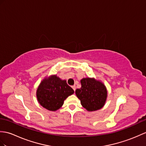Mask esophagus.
<instances>
[{"mask_svg":"<svg viewBox=\"0 0 146 146\" xmlns=\"http://www.w3.org/2000/svg\"><path fill=\"white\" fill-rule=\"evenodd\" d=\"M72 88L73 89L74 91H75V90H76V86H72Z\"/></svg>","mask_w":146,"mask_h":146,"instance_id":"34e87169","label":"esophagus"}]
</instances>
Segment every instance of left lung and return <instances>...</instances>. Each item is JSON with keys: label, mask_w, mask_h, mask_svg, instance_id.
Wrapping results in <instances>:
<instances>
[{"label": "left lung", "mask_w": 146, "mask_h": 146, "mask_svg": "<svg viewBox=\"0 0 146 146\" xmlns=\"http://www.w3.org/2000/svg\"><path fill=\"white\" fill-rule=\"evenodd\" d=\"M81 88L76 89L75 93L80 100L81 105L88 111L101 109L107 98V91L104 84L93 78L81 80Z\"/></svg>", "instance_id": "8db88e82"}]
</instances>
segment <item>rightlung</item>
I'll list each match as a JSON object with an SVG mask.
<instances>
[{"mask_svg":"<svg viewBox=\"0 0 146 146\" xmlns=\"http://www.w3.org/2000/svg\"><path fill=\"white\" fill-rule=\"evenodd\" d=\"M74 93L66 80L52 76L42 81L36 91L39 103L45 109L56 111L62 106L66 98Z\"/></svg>","mask_w":146,"mask_h":146,"instance_id":"add662e5","label":"right lung"}]
</instances>
